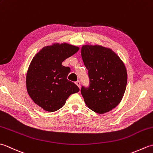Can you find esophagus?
I'll return each instance as SVG.
<instances>
[{
  "mask_svg": "<svg viewBox=\"0 0 153 153\" xmlns=\"http://www.w3.org/2000/svg\"><path fill=\"white\" fill-rule=\"evenodd\" d=\"M76 84L77 85V86L79 87V88H80V82H79V81H77V82H76Z\"/></svg>",
  "mask_w": 153,
  "mask_h": 153,
  "instance_id": "34e87169",
  "label": "esophagus"
}]
</instances>
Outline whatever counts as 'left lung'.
<instances>
[{"label": "left lung", "mask_w": 153, "mask_h": 153, "mask_svg": "<svg viewBox=\"0 0 153 153\" xmlns=\"http://www.w3.org/2000/svg\"><path fill=\"white\" fill-rule=\"evenodd\" d=\"M81 54L90 79L89 88L81 89L84 101L96 113L108 112L124 95L128 80L125 64L111 48L102 45H84Z\"/></svg>", "instance_id": "left-lung-1"}]
</instances>
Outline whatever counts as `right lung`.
<instances>
[{"label":"right lung","mask_w":153,"mask_h":153,"mask_svg":"<svg viewBox=\"0 0 153 153\" xmlns=\"http://www.w3.org/2000/svg\"><path fill=\"white\" fill-rule=\"evenodd\" d=\"M66 43H54L35 55L26 74V88L32 100L45 111L53 112L62 107L79 87L67 79L69 67L62 63L79 51Z\"/></svg>","instance_id":"right-lung-1"}]
</instances>
